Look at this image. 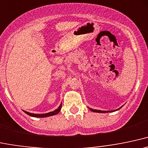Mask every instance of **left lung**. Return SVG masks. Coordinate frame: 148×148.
<instances>
[{
	"mask_svg": "<svg viewBox=\"0 0 148 148\" xmlns=\"http://www.w3.org/2000/svg\"><path fill=\"white\" fill-rule=\"evenodd\" d=\"M121 107V108H122ZM119 108L117 109V110H119ZM89 110L91 111H92V112H101V113H105V112H114V111L115 110H109V111H103V110H95V109H92V108H89Z\"/></svg>",
	"mask_w": 148,
	"mask_h": 148,
	"instance_id": "8db88e82",
	"label": "left lung"
}]
</instances>
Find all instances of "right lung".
I'll return each instance as SVG.
<instances>
[{
    "mask_svg": "<svg viewBox=\"0 0 148 148\" xmlns=\"http://www.w3.org/2000/svg\"><path fill=\"white\" fill-rule=\"evenodd\" d=\"M61 106H62V103L60 104V106H59L57 109H56L55 110H54L53 112H49L48 113H45V114H34V113H31V112H26V111H24V112L25 113H26L27 114H29V116H31V117H49V116H52V115H55V114H58L59 112H60L61 109Z\"/></svg>",
    "mask_w": 148,
    "mask_h": 148,
    "instance_id": "obj_1",
    "label": "right lung"
}]
</instances>
